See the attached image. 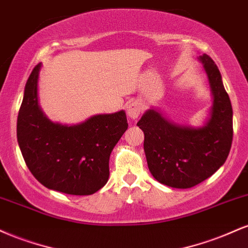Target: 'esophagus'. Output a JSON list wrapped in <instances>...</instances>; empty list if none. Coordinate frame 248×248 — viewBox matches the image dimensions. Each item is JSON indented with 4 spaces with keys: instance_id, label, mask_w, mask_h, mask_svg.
<instances>
[{
    "instance_id": "34e87169",
    "label": "esophagus",
    "mask_w": 248,
    "mask_h": 248,
    "mask_svg": "<svg viewBox=\"0 0 248 248\" xmlns=\"http://www.w3.org/2000/svg\"><path fill=\"white\" fill-rule=\"evenodd\" d=\"M140 107L137 102H130L126 107V113H127V117L130 119H137L138 116L140 115Z\"/></svg>"
}]
</instances>
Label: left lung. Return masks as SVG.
<instances>
[{
	"label": "left lung",
	"mask_w": 248,
	"mask_h": 248,
	"mask_svg": "<svg viewBox=\"0 0 248 248\" xmlns=\"http://www.w3.org/2000/svg\"><path fill=\"white\" fill-rule=\"evenodd\" d=\"M203 63L212 95L209 117L200 127L173 123L159 110L148 109L137 123L144 131V151L154 179L171 188L187 189L216 173L226 161L233 137V111L219 69L209 55Z\"/></svg>",
	"instance_id": "1"
}]
</instances>
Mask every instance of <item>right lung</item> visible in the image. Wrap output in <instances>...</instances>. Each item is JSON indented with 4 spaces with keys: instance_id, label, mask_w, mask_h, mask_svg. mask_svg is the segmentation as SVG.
Wrapping results in <instances>:
<instances>
[{
    "instance_id": "1",
    "label": "right lung",
    "mask_w": 248,
    "mask_h": 248,
    "mask_svg": "<svg viewBox=\"0 0 248 248\" xmlns=\"http://www.w3.org/2000/svg\"><path fill=\"white\" fill-rule=\"evenodd\" d=\"M38 63L26 81L17 118V140L28 168L52 190L92 195L109 179V159L127 129L124 110L94 115L75 125L54 123L38 103Z\"/></svg>"
}]
</instances>
